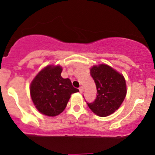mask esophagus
<instances>
[{"label": "esophagus", "mask_w": 155, "mask_h": 155, "mask_svg": "<svg viewBox=\"0 0 155 155\" xmlns=\"http://www.w3.org/2000/svg\"><path fill=\"white\" fill-rule=\"evenodd\" d=\"M79 92H81V93H83V92H84V87H79Z\"/></svg>", "instance_id": "34e87169"}]
</instances>
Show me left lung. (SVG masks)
I'll return each instance as SVG.
<instances>
[{
	"instance_id": "8db88e82",
	"label": "left lung",
	"mask_w": 155,
	"mask_h": 155,
	"mask_svg": "<svg viewBox=\"0 0 155 155\" xmlns=\"http://www.w3.org/2000/svg\"><path fill=\"white\" fill-rule=\"evenodd\" d=\"M90 75L97 93L94 102L87 103L89 108L98 116H108L120 108L125 97V79L123 75L106 64L92 66Z\"/></svg>"
}]
</instances>
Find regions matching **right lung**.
<instances>
[{
  "label": "right lung",
  "instance_id": "add662e5",
  "mask_svg": "<svg viewBox=\"0 0 155 155\" xmlns=\"http://www.w3.org/2000/svg\"><path fill=\"white\" fill-rule=\"evenodd\" d=\"M60 65H48L35 76L31 84L32 101L39 112L48 117L60 114L73 93L79 92L69 79H63Z\"/></svg>",
  "mask_w": 155,
  "mask_h": 155
}]
</instances>
